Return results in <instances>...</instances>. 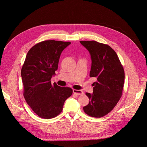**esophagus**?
<instances>
[{"label":"esophagus","instance_id":"1","mask_svg":"<svg viewBox=\"0 0 147 147\" xmlns=\"http://www.w3.org/2000/svg\"><path fill=\"white\" fill-rule=\"evenodd\" d=\"M73 93L77 95H82L84 94L83 91L81 90H76V89H73Z\"/></svg>","mask_w":147,"mask_h":147}]
</instances>
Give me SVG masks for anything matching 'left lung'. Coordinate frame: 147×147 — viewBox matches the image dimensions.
Masks as SVG:
<instances>
[{
  "mask_svg": "<svg viewBox=\"0 0 147 147\" xmlns=\"http://www.w3.org/2000/svg\"><path fill=\"white\" fill-rule=\"evenodd\" d=\"M80 43L91 56L90 77L96 79L93 84V93H86L90 101L83 109L91 117H102L113 110L122 96L124 68L116 53L109 45L94 40Z\"/></svg>",
  "mask_w": 147,
  "mask_h": 147,
  "instance_id": "1",
  "label": "left lung"
}]
</instances>
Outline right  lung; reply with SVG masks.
Returning a JSON list of instances; mask_svg holds the SVG:
<instances>
[{"label":"right lung","instance_id":"obj_1","mask_svg":"<svg viewBox=\"0 0 147 147\" xmlns=\"http://www.w3.org/2000/svg\"><path fill=\"white\" fill-rule=\"evenodd\" d=\"M71 42L54 40L40 42L28 51L21 69L23 96L34 112L41 118L57 116L73 90L51 84V78L58 69L62 51Z\"/></svg>","mask_w":147,"mask_h":147}]
</instances>
